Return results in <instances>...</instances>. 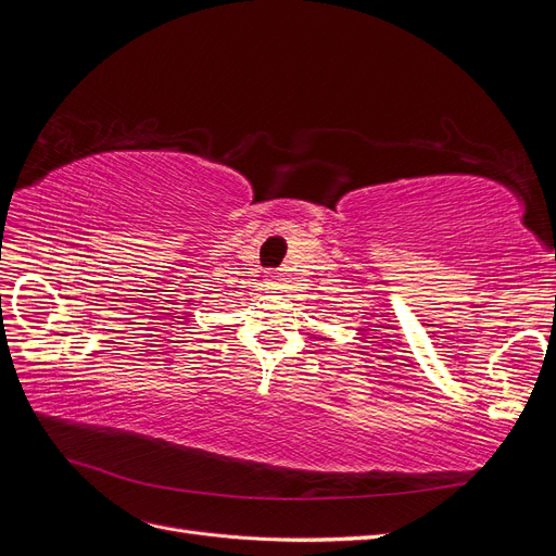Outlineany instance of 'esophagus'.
<instances>
[{"label": "esophagus", "instance_id": "esophagus-1", "mask_svg": "<svg viewBox=\"0 0 556 556\" xmlns=\"http://www.w3.org/2000/svg\"><path fill=\"white\" fill-rule=\"evenodd\" d=\"M266 280H274V278H266Z\"/></svg>", "mask_w": 556, "mask_h": 556}]
</instances>
